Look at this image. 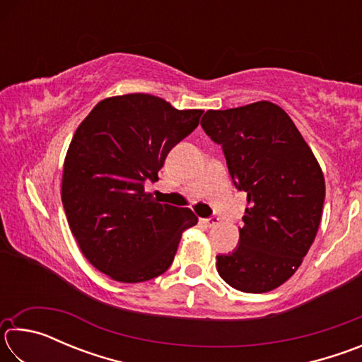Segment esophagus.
Wrapping results in <instances>:
<instances>
[{"instance_id":"34e87169","label":"esophagus","mask_w":362,"mask_h":362,"mask_svg":"<svg viewBox=\"0 0 362 362\" xmlns=\"http://www.w3.org/2000/svg\"><path fill=\"white\" fill-rule=\"evenodd\" d=\"M199 222L203 223L204 226H209V228H211V226L218 223V218L216 216H212V217H207V218H199Z\"/></svg>"}]
</instances>
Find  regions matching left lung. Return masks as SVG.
I'll use <instances>...</instances> for the list:
<instances>
[{
    "mask_svg": "<svg viewBox=\"0 0 362 362\" xmlns=\"http://www.w3.org/2000/svg\"><path fill=\"white\" fill-rule=\"evenodd\" d=\"M201 126L222 145L231 180L249 203L236 249L217 255L218 274L243 292L276 289L297 272L320 228L326 196L320 164L272 102L207 110Z\"/></svg>",
    "mask_w": 362,
    "mask_h": 362,
    "instance_id": "left-lung-1",
    "label": "left lung"
}]
</instances>
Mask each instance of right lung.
Masks as SVG:
<instances>
[{"label": "right lung", "instance_id": "right-lung-1", "mask_svg": "<svg viewBox=\"0 0 362 362\" xmlns=\"http://www.w3.org/2000/svg\"><path fill=\"white\" fill-rule=\"evenodd\" d=\"M203 110L126 94L97 103L66 151L62 203L79 249L119 283H144L170 267L182 231L198 223L187 207L145 193L168 153L199 124Z\"/></svg>", "mask_w": 362, "mask_h": 362}]
</instances>
